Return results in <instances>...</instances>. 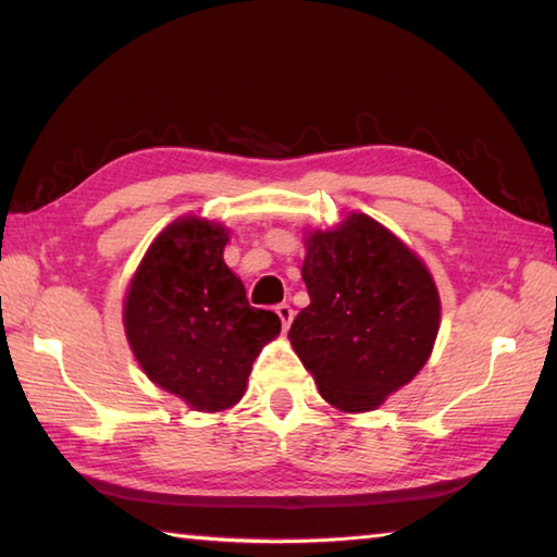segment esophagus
Here are the masks:
<instances>
[{"label":"esophagus","mask_w":557,"mask_h":557,"mask_svg":"<svg viewBox=\"0 0 557 557\" xmlns=\"http://www.w3.org/2000/svg\"><path fill=\"white\" fill-rule=\"evenodd\" d=\"M275 312H277V317H280V322H282V326H289L292 324V317H295V312H292V307L287 305V301H282V305H277L275 307Z\"/></svg>","instance_id":"esophagus-1"}]
</instances>
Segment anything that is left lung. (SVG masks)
<instances>
[{"mask_svg": "<svg viewBox=\"0 0 557 557\" xmlns=\"http://www.w3.org/2000/svg\"><path fill=\"white\" fill-rule=\"evenodd\" d=\"M309 307L289 342L322 398L344 412L379 408L428 363L440 295L422 260L366 213L307 238Z\"/></svg>", "mask_w": 557, "mask_h": 557, "instance_id": "8db88e82", "label": "left lung"}]
</instances>
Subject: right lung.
Here are the masks:
<instances>
[{
	"mask_svg": "<svg viewBox=\"0 0 557 557\" xmlns=\"http://www.w3.org/2000/svg\"><path fill=\"white\" fill-rule=\"evenodd\" d=\"M228 231L186 215L157 235L125 297V334L147 379L194 410L238 403L280 317L250 307L223 262Z\"/></svg>",
	"mask_w": 557,
	"mask_h": 557,
	"instance_id": "right-lung-1",
	"label": "right lung"
}]
</instances>
